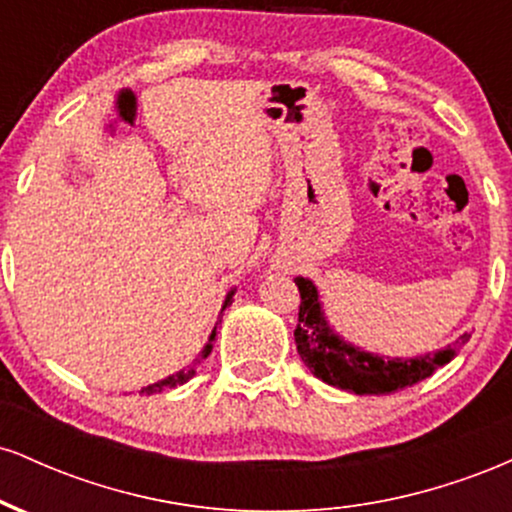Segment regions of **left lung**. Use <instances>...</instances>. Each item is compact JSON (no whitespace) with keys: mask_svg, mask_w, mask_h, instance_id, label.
I'll use <instances>...</instances> for the list:
<instances>
[{"mask_svg":"<svg viewBox=\"0 0 512 512\" xmlns=\"http://www.w3.org/2000/svg\"><path fill=\"white\" fill-rule=\"evenodd\" d=\"M296 286L301 291L298 327L293 332L298 354L315 378L339 387V390L354 392V395H390V392L416 385L419 380L433 375V370L450 363L457 349L472 337L464 332L452 346L419 358H383L368 354V351L344 342L332 330L322 313V303L317 298L313 281L296 276Z\"/></svg>","mask_w":512,"mask_h":512,"instance_id":"8db88e82","label":"left lung"}]
</instances>
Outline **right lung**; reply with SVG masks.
<instances>
[{"label": "right lung", "mask_w": 512, "mask_h": 512, "mask_svg": "<svg viewBox=\"0 0 512 512\" xmlns=\"http://www.w3.org/2000/svg\"><path fill=\"white\" fill-rule=\"evenodd\" d=\"M231 303H233V291L228 293L226 301H223V310H226L228 305H231ZM214 339H216V327H214V332H211V337H209L207 346H204V349H202V358H207V356L211 354V349H214ZM197 363H199V358H197ZM195 373H197L195 366H187V368L178 370V373L168 375L166 380H158V383H154V385H146V387H142V390H139V395H154V392H163V390H170V387L185 385L187 380H190L192 375H195Z\"/></svg>", "instance_id": "obj_1"}]
</instances>
